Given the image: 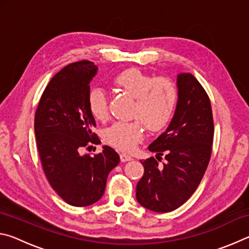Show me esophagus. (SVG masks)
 Listing matches in <instances>:
<instances>
[{"label":"esophagus","instance_id":"34e87169","mask_svg":"<svg viewBox=\"0 0 249 249\" xmlns=\"http://www.w3.org/2000/svg\"><path fill=\"white\" fill-rule=\"evenodd\" d=\"M129 160H133L132 156H129L127 154H121V161L122 162H126V161H129Z\"/></svg>","mask_w":249,"mask_h":249}]
</instances>
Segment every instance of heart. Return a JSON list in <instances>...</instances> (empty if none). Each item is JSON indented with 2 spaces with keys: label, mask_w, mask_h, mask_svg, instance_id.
Here are the masks:
<instances>
[{
  "label": "heart",
  "mask_w": 249,
  "mask_h": 249,
  "mask_svg": "<svg viewBox=\"0 0 249 249\" xmlns=\"http://www.w3.org/2000/svg\"><path fill=\"white\" fill-rule=\"evenodd\" d=\"M116 89L135 99L132 122H116L105 132L109 145L123 151H132L144 137V125L151 132L165 128L174 115L178 92L168 77H157L137 69L125 70L112 80ZM88 107L93 119H107V98L102 89H93L88 98Z\"/></svg>",
  "instance_id": "1"
}]
</instances>
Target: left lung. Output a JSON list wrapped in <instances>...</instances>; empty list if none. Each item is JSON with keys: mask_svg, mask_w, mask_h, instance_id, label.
Here are the masks:
<instances>
[{"mask_svg": "<svg viewBox=\"0 0 249 249\" xmlns=\"http://www.w3.org/2000/svg\"><path fill=\"white\" fill-rule=\"evenodd\" d=\"M178 102L169 126L148 146L157 153L142 161L136 187L138 203L158 213L171 212L189 200L208 168L214 136L212 107L203 87L191 73L177 77ZM162 154L166 161L158 163Z\"/></svg>", "mask_w": 249, "mask_h": 249, "instance_id": "8db88e82", "label": "left lung"}]
</instances>
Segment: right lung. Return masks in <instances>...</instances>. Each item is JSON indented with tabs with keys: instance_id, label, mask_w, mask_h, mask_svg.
Here are the masks:
<instances>
[{
	"instance_id": "1",
	"label": "right lung",
	"mask_w": 249,
	"mask_h": 249,
	"mask_svg": "<svg viewBox=\"0 0 249 249\" xmlns=\"http://www.w3.org/2000/svg\"><path fill=\"white\" fill-rule=\"evenodd\" d=\"M96 72L98 67L88 60L66 66L47 84L35 114L37 148L46 178L73 206L98 202L108 174L120 162L119 154L108 146L94 156L80 154L83 147L100 142L88 107Z\"/></svg>"
}]
</instances>
